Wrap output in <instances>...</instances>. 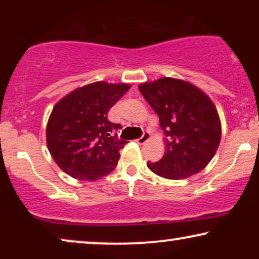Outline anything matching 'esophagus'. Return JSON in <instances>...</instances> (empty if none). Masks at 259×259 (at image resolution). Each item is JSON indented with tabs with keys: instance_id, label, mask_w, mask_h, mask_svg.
<instances>
[{
	"instance_id": "1",
	"label": "esophagus",
	"mask_w": 259,
	"mask_h": 259,
	"mask_svg": "<svg viewBox=\"0 0 259 259\" xmlns=\"http://www.w3.org/2000/svg\"><path fill=\"white\" fill-rule=\"evenodd\" d=\"M150 133L148 132H145L144 134H142V136L141 138H139L138 140H136V142H139V144H145V142L147 141L148 139H150Z\"/></svg>"
}]
</instances>
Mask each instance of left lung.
I'll return each mask as SVG.
<instances>
[{"instance_id": "left-lung-1", "label": "left lung", "mask_w": 259, "mask_h": 259, "mask_svg": "<svg viewBox=\"0 0 259 259\" xmlns=\"http://www.w3.org/2000/svg\"><path fill=\"white\" fill-rule=\"evenodd\" d=\"M139 90L158 114L167 136L164 156L148 162L150 170L173 180L201 171L215 154L222 136L218 112L209 97L190 82L173 78L145 82Z\"/></svg>"}]
</instances>
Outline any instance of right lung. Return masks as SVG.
I'll return each instance as SVG.
<instances>
[{"label":"right lung","mask_w":259,"mask_h":259,"mask_svg":"<svg viewBox=\"0 0 259 259\" xmlns=\"http://www.w3.org/2000/svg\"><path fill=\"white\" fill-rule=\"evenodd\" d=\"M129 89L127 84L92 82L53 107L46 129L47 147L64 173L94 181L114 170L126 141L115 133L120 124L109 121L107 115Z\"/></svg>","instance_id":"add662e5"}]
</instances>
